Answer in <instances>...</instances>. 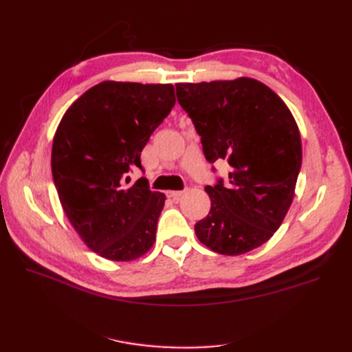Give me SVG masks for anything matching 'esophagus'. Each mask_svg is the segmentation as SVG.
Wrapping results in <instances>:
<instances>
[{
  "instance_id": "34e87169",
  "label": "esophagus",
  "mask_w": 352,
  "mask_h": 352,
  "mask_svg": "<svg viewBox=\"0 0 352 352\" xmlns=\"http://www.w3.org/2000/svg\"><path fill=\"white\" fill-rule=\"evenodd\" d=\"M184 194H185L184 190H168L167 197H168V198H173V199H179Z\"/></svg>"
}]
</instances>
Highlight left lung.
Listing matches in <instances>:
<instances>
[{
    "label": "left lung",
    "instance_id": "left-lung-1",
    "mask_svg": "<svg viewBox=\"0 0 352 352\" xmlns=\"http://www.w3.org/2000/svg\"><path fill=\"white\" fill-rule=\"evenodd\" d=\"M176 95L207 162L226 160L230 166L228 184L219 179L206 186L211 208L195 225L197 238L223 255L258 248L282 225L301 170L292 113L278 94L251 78L176 83Z\"/></svg>",
    "mask_w": 352,
    "mask_h": 352
}]
</instances>
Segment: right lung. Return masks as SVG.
I'll list each match as a JSON object with an SVG mask.
<instances>
[{"label": "right lung", "instance_id": "obj_1", "mask_svg": "<svg viewBox=\"0 0 352 352\" xmlns=\"http://www.w3.org/2000/svg\"><path fill=\"white\" fill-rule=\"evenodd\" d=\"M176 102L170 83L105 80L74 101L52 142L51 170L72 226L88 247L113 261L151 250L166 195L146 179L141 153Z\"/></svg>", "mask_w": 352, "mask_h": 352}]
</instances>
